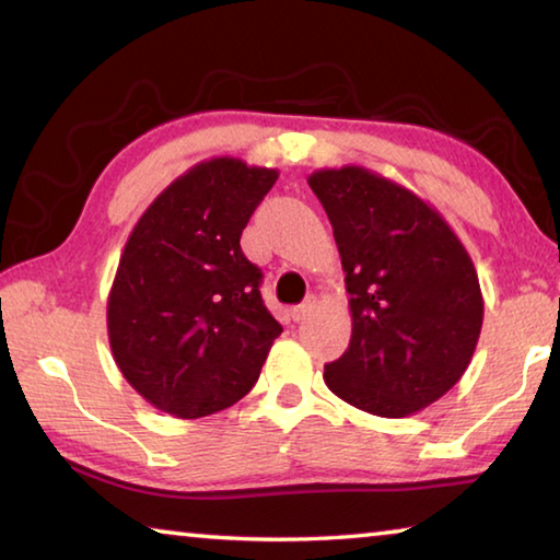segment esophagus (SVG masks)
Returning a JSON list of instances; mask_svg holds the SVG:
<instances>
[{
    "label": "esophagus",
    "mask_w": 560,
    "mask_h": 560,
    "mask_svg": "<svg viewBox=\"0 0 560 560\" xmlns=\"http://www.w3.org/2000/svg\"><path fill=\"white\" fill-rule=\"evenodd\" d=\"M311 308H314V303L303 301V303H299V306L291 308V318H293V320H303V318H306V316L311 314Z\"/></svg>",
    "instance_id": "34e87169"
}]
</instances>
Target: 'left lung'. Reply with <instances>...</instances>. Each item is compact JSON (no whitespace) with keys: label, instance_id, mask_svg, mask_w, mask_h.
<instances>
[{"label":"left lung","instance_id":"1","mask_svg":"<svg viewBox=\"0 0 560 560\" xmlns=\"http://www.w3.org/2000/svg\"><path fill=\"white\" fill-rule=\"evenodd\" d=\"M308 185L334 226L353 316L324 381L371 415L420 412L477 348L485 301L469 254L438 210L371 170H318Z\"/></svg>","mask_w":560,"mask_h":560}]
</instances>
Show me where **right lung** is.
<instances>
[{"label":"right lung","mask_w":560,"mask_h":560,"mask_svg":"<svg viewBox=\"0 0 560 560\" xmlns=\"http://www.w3.org/2000/svg\"><path fill=\"white\" fill-rule=\"evenodd\" d=\"M279 173L212 158L160 192L130 232L108 293V340L158 410L197 420L252 390L281 324L242 232Z\"/></svg>","instance_id":"obj_1"}]
</instances>
